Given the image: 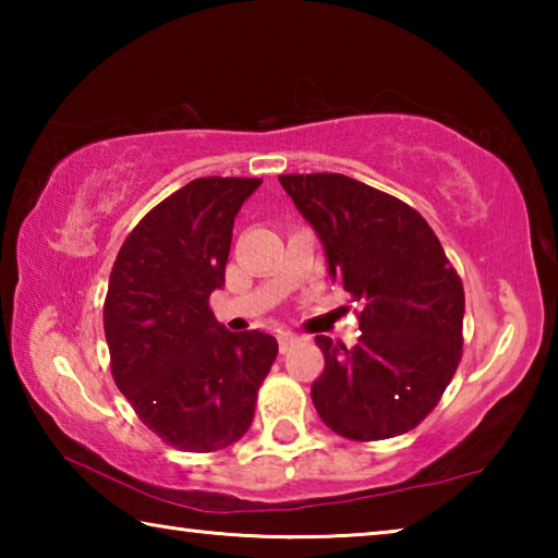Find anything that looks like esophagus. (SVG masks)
I'll return each instance as SVG.
<instances>
[{
	"label": "esophagus",
	"instance_id": "34e87169",
	"mask_svg": "<svg viewBox=\"0 0 558 558\" xmlns=\"http://www.w3.org/2000/svg\"><path fill=\"white\" fill-rule=\"evenodd\" d=\"M298 342H300V337H298V335H292V332H280V335H278V347H280V352H282V354H286L288 349L295 347Z\"/></svg>",
	"mask_w": 558,
	"mask_h": 558
}]
</instances>
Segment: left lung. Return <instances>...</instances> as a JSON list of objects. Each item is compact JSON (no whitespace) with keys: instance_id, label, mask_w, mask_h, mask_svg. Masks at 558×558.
I'll return each instance as SVG.
<instances>
[{"instance_id":"obj_1","label":"left lung","mask_w":558,"mask_h":558,"mask_svg":"<svg viewBox=\"0 0 558 558\" xmlns=\"http://www.w3.org/2000/svg\"><path fill=\"white\" fill-rule=\"evenodd\" d=\"M323 241L329 278L356 302L359 344L317 337L325 372L313 403L352 440L409 433L436 409L462 354L465 292L423 216L344 174H282Z\"/></svg>"}]
</instances>
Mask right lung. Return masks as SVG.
Returning <instances> with one entry per match:
<instances>
[{"instance_id":"add662e5","label":"right lung","mask_w":558,"mask_h":558,"mask_svg":"<svg viewBox=\"0 0 558 558\" xmlns=\"http://www.w3.org/2000/svg\"><path fill=\"white\" fill-rule=\"evenodd\" d=\"M260 179H194L122 243L102 325L110 369L145 426L186 452L221 450L248 430L278 354L272 335H233L209 307L223 286L233 219Z\"/></svg>"}]
</instances>
